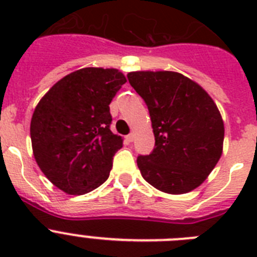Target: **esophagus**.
I'll list each match as a JSON object with an SVG mask.
<instances>
[{
    "label": "esophagus",
    "mask_w": 257,
    "mask_h": 257,
    "mask_svg": "<svg viewBox=\"0 0 257 257\" xmlns=\"http://www.w3.org/2000/svg\"><path fill=\"white\" fill-rule=\"evenodd\" d=\"M134 139H135V135H134V134H128V135L126 136V140L128 143H131V142H134Z\"/></svg>",
    "instance_id": "1"
}]
</instances>
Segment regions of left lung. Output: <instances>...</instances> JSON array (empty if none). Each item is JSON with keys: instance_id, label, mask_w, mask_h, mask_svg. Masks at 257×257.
<instances>
[{"instance_id": "obj_1", "label": "left lung", "mask_w": 257, "mask_h": 257, "mask_svg": "<svg viewBox=\"0 0 257 257\" xmlns=\"http://www.w3.org/2000/svg\"><path fill=\"white\" fill-rule=\"evenodd\" d=\"M128 82L144 99L156 145L138 157L142 176L169 194L192 192L219 162L224 122L212 97L197 82L178 72L138 70Z\"/></svg>"}]
</instances>
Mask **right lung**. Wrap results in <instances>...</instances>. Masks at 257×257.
Wrapping results in <instances>:
<instances>
[{
    "mask_svg": "<svg viewBox=\"0 0 257 257\" xmlns=\"http://www.w3.org/2000/svg\"><path fill=\"white\" fill-rule=\"evenodd\" d=\"M124 82L114 68H82L58 81L36 106L33 156L45 176L67 194L91 192L109 178L123 143L109 128V104Z\"/></svg>",
    "mask_w": 257,
    "mask_h": 257,
    "instance_id": "add662e5",
    "label": "right lung"
}]
</instances>
